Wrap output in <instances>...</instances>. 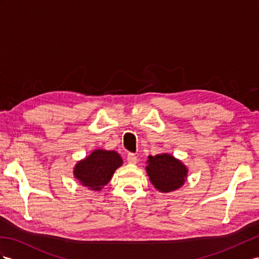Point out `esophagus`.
<instances>
[{"label":"esophagus","mask_w":259,"mask_h":259,"mask_svg":"<svg viewBox=\"0 0 259 259\" xmlns=\"http://www.w3.org/2000/svg\"><path fill=\"white\" fill-rule=\"evenodd\" d=\"M127 161L128 163L130 164H136L138 162V158H137V155L135 153H129L127 155Z\"/></svg>","instance_id":"esophagus-1"}]
</instances>
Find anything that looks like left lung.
<instances>
[{"label": "left lung", "instance_id": "obj_1", "mask_svg": "<svg viewBox=\"0 0 259 259\" xmlns=\"http://www.w3.org/2000/svg\"><path fill=\"white\" fill-rule=\"evenodd\" d=\"M147 173L154 187L163 193L181 188L187 177V168L174 156L163 153L149 156Z\"/></svg>", "mask_w": 259, "mask_h": 259}]
</instances>
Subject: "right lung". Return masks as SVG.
I'll list each match as a JSON object with an SVG mask.
<instances>
[{
	"mask_svg": "<svg viewBox=\"0 0 259 259\" xmlns=\"http://www.w3.org/2000/svg\"><path fill=\"white\" fill-rule=\"evenodd\" d=\"M122 165V158L115 151L95 150L85 160L78 162L74 176L83 186L101 190L111 180L114 171Z\"/></svg>",
	"mask_w": 259,
	"mask_h": 259,
	"instance_id": "1",
	"label": "right lung"
}]
</instances>
